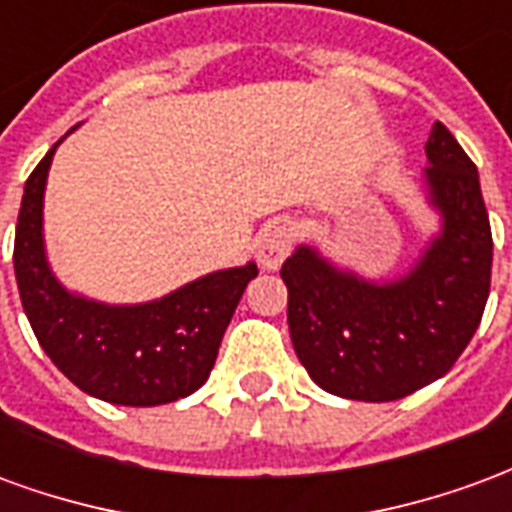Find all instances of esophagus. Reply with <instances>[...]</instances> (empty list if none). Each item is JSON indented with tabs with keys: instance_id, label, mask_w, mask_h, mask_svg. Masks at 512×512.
Instances as JSON below:
<instances>
[{
	"instance_id": "obj_1",
	"label": "esophagus",
	"mask_w": 512,
	"mask_h": 512,
	"mask_svg": "<svg viewBox=\"0 0 512 512\" xmlns=\"http://www.w3.org/2000/svg\"><path fill=\"white\" fill-rule=\"evenodd\" d=\"M293 249V230L285 222H268L257 238V263L266 271H277Z\"/></svg>"
}]
</instances>
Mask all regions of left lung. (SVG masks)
I'll return each instance as SVG.
<instances>
[{"label":"left lung","mask_w":512,"mask_h":512,"mask_svg":"<svg viewBox=\"0 0 512 512\" xmlns=\"http://www.w3.org/2000/svg\"><path fill=\"white\" fill-rule=\"evenodd\" d=\"M422 189L441 227L403 277H359L301 244L282 263L290 340L315 384L386 403L441 378L480 326L494 241L480 175L458 139L433 123Z\"/></svg>","instance_id":"8db88e82"}]
</instances>
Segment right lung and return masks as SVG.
Here are the masks:
<instances>
[{
	"mask_svg": "<svg viewBox=\"0 0 512 512\" xmlns=\"http://www.w3.org/2000/svg\"><path fill=\"white\" fill-rule=\"evenodd\" d=\"M60 142L24 186L13 249L18 293L40 348L82 392L115 406H164L197 392L257 266L213 271L145 304H104L68 290L43 241V194Z\"/></svg>",
	"mask_w": 512,
	"mask_h": 512,
	"instance_id": "obj_1",
	"label": "right lung"
}]
</instances>
